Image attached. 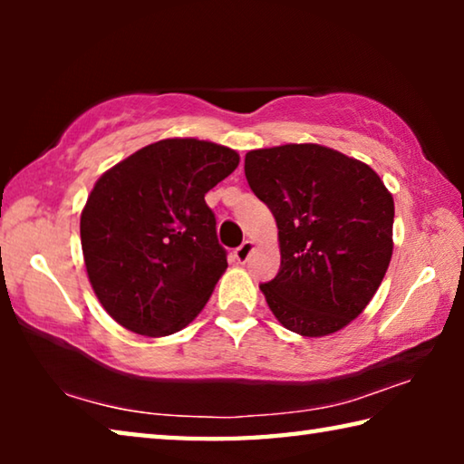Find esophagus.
<instances>
[{"instance_id":"obj_1","label":"esophagus","mask_w":464,"mask_h":464,"mask_svg":"<svg viewBox=\"0 0 464 464\" xmlns=\"http://www.w3.org/2000/svg\"><path fill=\"white\" fill-rule=\"evenodd\" d=\"M251 251H254V241H243L241 246L233 251V257H235V262H239V264L247 262V257H249Z\"/></svg>"}]
</instances>
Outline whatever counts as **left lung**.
I'll use <instances>...</instances> for the list:
<instances>
[{"label":"left lung","mask_w":464,"mask_h":464,"mask_svg":"<svg viewBox=\"0 0 464 464\" xmlns=\"http://www.w3.org/2000/svg\"><path fill=\"white\" fill-rule=\"evenodd\" d=\"M246 178L278 225L280 270L260 285L268 307L304 337L340 332L389 268L391 192L366 163L313 143L249 151Z\"/></svg>","instance_id":"1"}]
</instances>
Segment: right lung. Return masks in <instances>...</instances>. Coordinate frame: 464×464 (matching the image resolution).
<instances>
[{"mask_svg": "<svg viewBox=\"0 0 464 464\" xmlns=\"http://www.w3.org/2000/svg\"><path fill=\"white\" fill-rule=\"evenodd\" d=\"M239 166L229 147L163 139L102 176L82 210L85 270L102 307L161 337L198 315L227 270L204 194Z\"/></svg>", "mask_w": 464, "mask_h": 464, "instance_id": "obj_1", "label": "right lung"}]
</instances>
